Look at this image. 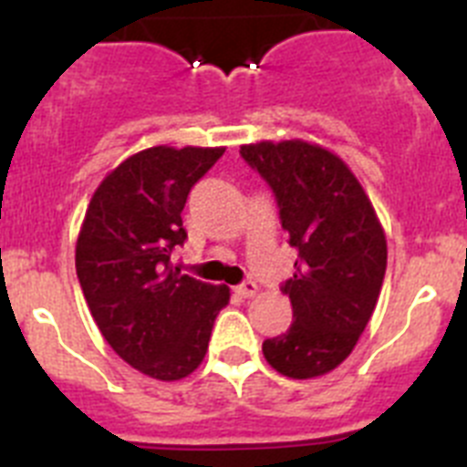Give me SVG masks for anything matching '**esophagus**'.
Wrapping results in <instances>:
<instances>
[{
  "mask_svg": "<svg viewBox=\"0 0 467 467\" xmlns=\"http://www.w3.org/2000/svg\"><path fill=\"white\" fill-rule=\"evenodd\" d=\"M236 295L243 296V299H250V296L257 295V283L254 280H243L236 287Z\"/></svg>",
  "mask_w": 467,
  "mask_h": 467,
  "instance_id": "obj_1",
  "label": "esophagus"
}]
</instances>
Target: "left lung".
Wrapping results in <instances>:
<instances>
[{"mask_svg":"<svg viewBox=\"0 0 467 467\" xmlns=\"http://www.w3.org/2000/svg\"><path fill=\"white\" fill-rule=\"evenodd\" d=\"M241 156L274 192L299 253L295 275L280 285L295 323L264 341V358L292 379L332 372L356 348L381 292L388 247L377 213L344 161L317 144H245Z\"/></svg>","mask_w":467,"mask_h":467,"instance_id":"8db88e82","label":"left lung"}]
</instances>
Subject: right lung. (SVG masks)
<instances>
[{
	"instance_id": "obj_1",
	"label": "right lung",
	"mask_w": 467,
	"mask_h": 467,
	"mask_svg": "<svg viewBox=\"0 0 467 467\" xmlns=\"http://www.w3.org/2000/svg\"><path fill=\"white\" fill-rule=\"evenodd\" d=\"M222 147H151L130 156L95 189L77 241V278L95 325L121 360L177 381L205 358L229 287L172 269L184 245L182 210Z\"/></svg>"
}]
</instances>
